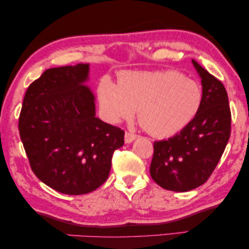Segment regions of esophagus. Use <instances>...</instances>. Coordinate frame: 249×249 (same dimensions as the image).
<instances>
[{"label": "esophagus", "mask_w": 249, "mask_h": 249, "mask_svg": "<svg viewBox=\"0 0 249 249\" xmlns=\"http://www.w3.org/2000/svg\"><path fill=\"white\" fill-rule=\"evenodd\" d=\"M138 136L136 135V133H132V132H129V131H127L124 133V141H125V143H130V142H132L133 140L136 139Z\"/></svg>", "instance_id": "34e87169"}]
</instances>
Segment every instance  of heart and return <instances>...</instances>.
Returning <instances> with one entry per match:
<instances>
[{"label":"heart","instance_id":"obj_1","mask_svg":"<svg viewBox=\"0 0 249 249\" xmlns=\"http://www.w3.org/2000/svg\"><path fill=\"white\" fill-rule=\"evenodd\" d=\"M101 112L110 122L130 120L138 110L144 130L157 138L171 137L187 127L200 109L202 90L180 72H124L119 86L105 79L98 89Z\"/></svg>","mask_w":249,"mask_h":249}]
</instances>
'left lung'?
<instances>
[{
	"instance_id": "8db88e82",
	"label": "left lung",
	"mask_w": 249,
	"mask_h": 249,
	"mask_svg": "<svg viewBox=\"0 0 249 249\" xmlns=\"http://www.w3.org/2000/svg\"><path fill=\"white\" fill-rule=\"evenodd\" d=\"M202 86V102L193 121L177 135L155 141L150 176L160 187L189 191L208 180L231 136V113L223 83L193 60Z\"/></svg>"
}]
</instances>
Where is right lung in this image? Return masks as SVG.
Listing matches in <instances>:
<instances>
[{"instance_id": "right-lung-1", "label": "right lung", "mask_w": 249, "mask_h": 249, "mask_svg": "<svg viewBox=\"0 0 249 249\" xmlns=\"http://www.w3.org/2000/svg\"><path fill=\"white\" fill-rule=\"evenodd\" d=\"M89 64L45 70L26 90L18 131L31 169L45 185L83 195L109 177L124 131L95 117L94 95L83 86Z\"/></svg>"}]
</instances>
